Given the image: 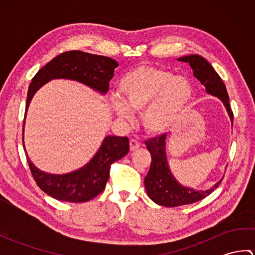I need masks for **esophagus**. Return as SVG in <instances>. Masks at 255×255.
I'll return each instance as SVG.
<instances>
[{
  "label": "esophagus",
  "mask_w": 255,
  "mask_h": 255,
  "mask_svg": "<svg viewBox=\"0 0 255 255\" xmlns=\"http://www.w3.org/2000/svg\"><path fill=\"white\" fill-rule=\"evenodd\" d=\"M129 144H130V151H136L140 147V143L134 139H131L130 142H129Z\"/></svg>",
  "instance_id": "1"
}]
</instances>
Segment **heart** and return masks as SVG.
<instances>
[{"mask_svg": "<svg viewBox=\"0 0 255 255\" xmlns=\"http://www.w3.org/2000/svg\"><path fill=\"white\" fill-rule=\"evenodd\" d=\"M119 99L111 108L119 121H128L130 112L141 111L145 131L167 132L180 121L193 97L191 82L181 75L152 66H138L118 81Z\"/></svg>", "mask_w": 255, "mask_h": 255, "instance_id": "1", "label": "heart"}]
</instances>
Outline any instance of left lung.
Instances as JSON below:
<instances>
[{"instance_id":"1","label":"left lung","mask_w":255,"mask_h":255,"mask_svg":"<svg viewBox=\"0 0 255 255\" xmlns=\"http://www.w3.org/2000/svg\"><path fill=\"white\" fill-rule=\"evenodd\" d=\"M177 61L188 63L193 70L194 77L205 86L206 93L218 97L223 102L232 124L234 113L229 104V96L227 93L226 85L218 73L215 71V69L211 67V64L199 55L184 56L177 58ZM145 144L152 160H151L148 174L144 177V187L148 196L155 204L165 206V207H176V206L193 204L208 196L223 181L221 178L214 186L205 191L184 186L173 175L169 162H167L166 133L148 140L145 141Z\"/></svg>"}]
</instances>
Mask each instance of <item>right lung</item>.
Wrapping results in <instances>:
<instances>
[{
	"instance_id": "1",
	"label": "right lung",
	"mask_w": 255,
	"mask_h": 255,
	"mask_svg": "<svg viewBox=\"0 0 255 255\" xmlns=\"http://www.w3.org/2000/svg\"><path fill=\"white\" fill-rule=\"evenodd\" d=\"M117 67V61L112 58L91 55L79 50L64 52L53 58L37 72L29 84L23 134L30 102L41 86L51 80L66 79L77 81L99 94L105 95L108 91V82L113 78L114 70ZM23 144L25 149L24 136ZM128 151L129 140L127 137L106 136L93 158L85 165L64 174H52L38 169L29 159L25 149L30 172L41 191L55 199L70 203L88 202L104 191L110 177L112 163L124 158Z\"/></svg>"
}]
</instances>
